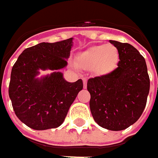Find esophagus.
I'll use <instances>...</instances> for the list:
<instances>
[{"label":"esophagus","instance_id":"34e87169","mask_svg":"<svg viewBox=\"0 0 158 158\" xmlns=\"http://www.w3.org/2000/svg\"><path fill=\"white\" fill-rule=\"evenodd\" d=\"M82 82H83V87L86 88V85H87V78L86 77H83L82 78Z\"/></svg>","mask_w":158,"mask_h":158}]
</instances>
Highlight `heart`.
<instances>
[{"label":"heart","instance_id":"b5f03b06","mask_svg":"<svg viewBox=\"0 0 158 158\" xmlns=\"http://www.w3.org/2000/svg\"><path fill=\"white\" fill-rule=\"evenodd\" d=\"M118 49L113 45H100L89 48L76 57V65L83 69H94L98 75H106L117 67Z\"/></svg>","mask_w":158,"mask_h":158}]
</instances>
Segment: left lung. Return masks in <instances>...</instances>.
<instances>
[{"mask_svg": "<svg viewBox=\"0 0 158 158\" xmlns=\"http://www.w3.org/2000/svg\"><path fill=\"white\" fill-rule=\"evenodd\" d=\"M118 49V67L111 73L89 78V108L94 120L108 130H124L143 114L149 91L145 59L130 44L110 40Z\"/></svg>", "mask_w": 158, "mask_h": 158, "instance_id": "left-lung-1", "label": "left lung"}]
</instances>
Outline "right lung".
<instances>
[{"label": "right lung", "mask_w": 158, "mask_h": 158, "mask_svg": "<svg viewBox=\"0 0 158 158\" xmlns=\"http://www.w3.org/2000/svg\"><path fill=\"white\" fill-rule=\"evenodd\" d=\"M73 39L40 43L26 48L14 64L9 95L15 115L35 130L55 128L63 123L69 109L82 90V80L67 82L62 73L67 66ZM40 69L56 70L50 76L36 78Z\"/></svg>", "instance_id": "right-lung-1"}]
</instances>
